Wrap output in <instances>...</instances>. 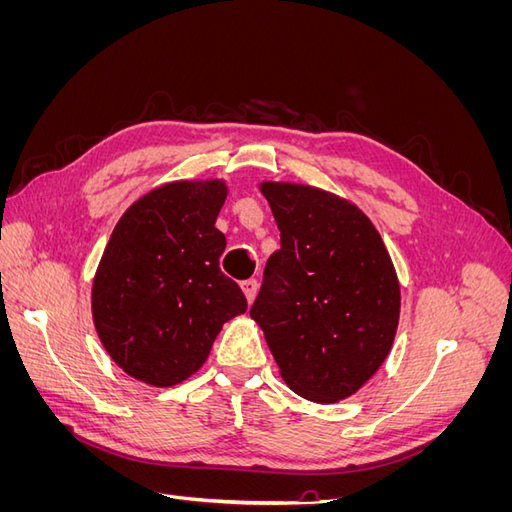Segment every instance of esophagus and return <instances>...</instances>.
<instances>
[{"label":"esophagus","mask_w":512,"mask_h":512,"mask_svg":"<svg viewBox=\"0 0 512 512\" xmlns=\"http://www.w3.org/2000/svg\"><path fill=\"white\" fill-rule=\"evenodd\" d=\"M241 290H243V294H245L247 303H252V301L256 299V294H258V282H256V280H245V282L241 284Z\"/></svg>","instance_id":"1"}]
</instances>
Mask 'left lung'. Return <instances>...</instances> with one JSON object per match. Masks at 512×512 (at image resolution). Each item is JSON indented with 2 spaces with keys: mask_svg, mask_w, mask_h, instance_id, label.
I'll list each match as a JSON object with an SVG mask.
<instances>
[{
  "mask_svg": "<svg viewBox=\"0 0 512 512\" xmlns=\"http://www.w3.org/2000/svg\"><path fill=\"white\" fill-rule=\"evenodd\" d=\"M280 228L250 316L290 389L316 404L348 399L386 361L401 292L376 226L314 185L262 181Z\"/></svg>",
  "mask_w": 512,
  "mask_h": 512,
  "instance_id": "1",
  "label": "left lung"
}]
</instances>
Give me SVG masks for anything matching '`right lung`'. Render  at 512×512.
Listing matches in <instances>:
<instances>
[{
    "label": "right lung",
    "instance_id": "right-lung-1",
    "mask_svg": "<svg viewBox=\"0 0 512 512\" xmlns=\"http://www.w3.org/2000/svg\"><path fill=\"white\" fill-rule=\"evenodd\" d=\"M224 179L170 181L121 215L91 286V316L128 376L166 389L203 367L224 322L245 314L241 288L220 271L215 220Z\"/></svg>",
    "mask_w": 512,
    "mask_h": 512
}]
</instances>
